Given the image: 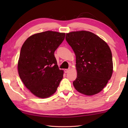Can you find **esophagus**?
Instances as JSON below:
<instances>
[{
  "label": "esophagus",
  "mask_w": 128,
  "mask_h": 128,
  "mask_svg": "<svg viewBox=\"0 0 128 128\" xmlns=\"http://www.w3.org/2000/svg\"><path fill=\"white\" fill-rule=\"evenodd\" d=\"M69 70H70V69H64V72L67 73Z\"/></svg>",
  "instance_id": "1"
}]
</instances>
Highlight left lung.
Returning a JSON list of instances; mask_svg holds the SVG:
<instances>
[{
    "mask_svg": "<svg viewBox=\"0 0 128 128\" xmlns=\"http://www.w3.org/2000/svg\"><path fill=\"white\" fill-rule=\"evenodd\" d=\"M66 40L76 56L77 75L74 86L85 95L97 94L106 86L113 73L109 46L96 34L87 31L66 34Z\"/></svg>",
    "mask_w": 128,
    "mask_h": 128,
    "instance_id": "obj_1",
    "label": "left lung"
}]
</instances>
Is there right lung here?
<instances>
[{
  "label": "right lung",
  "mask_w": 128,
  "mask_h": 128,
  "mask_svg": "<svg viewBox=\"0 0 128 128\" xmlns=\"http://www.w3.org/2000/svg\"><path fill=\"white\" fill-rule=\"evenodd\" d=\"M64 37V33L46 31L31 36L22 46L18 75L26 87L38 98L53 94L63 78L64 71L59 69L54 53Z\"/></svg>",
  "instance_id": "right-lung-1"
}]
</instances>
